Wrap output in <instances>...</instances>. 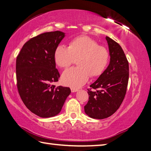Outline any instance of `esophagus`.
Returning <instances> with one entry per match:
<instances>
[{"mask_svg":"<svg viewBox=\"0 0 151 151\" xmlns=\"http://www.w3.org/2000/svg\"><path fill=\"white\" fill-rule=\"evenodd\" d=\"M70 90H71V92H76L78 90V89H76V88H71Z\"/></svg>","mask_w":151,"mask_h":151,"instance_id":"esophagus-1","label":"esophagus"}]
</instances>
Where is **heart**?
Returning a JSON list of instances; mask_svg holds the SVG:
<instances>
[{"instance_id":"1","label":"heart","mask_w":151,"mask_h":151,"mask_svg":"<svg viewBox=\"0 0 151 151\" xmlns=\"http://www.w3.org/2000/svg\"><path fill=\"white\" fill-rule=\"evenodd\" d=\"M55 63L66 68L77 58L78 66L65 70L62 74L61 81L67 86L78 88L88 81L90 75L96 77L102 75L109 60L108 50L98 45V43L88 36H78L69 42L68 47L59 45L54 51Z\"/></svg>"}]
</instances>
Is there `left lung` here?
Returning <instances> with one entry per match:
<instances>
[{
	"label": "left lung",
	"mask_w": 151,
	"mask_h": 151,
	"mask_svg": "<svg viewBox=\"0 0 151 151\" xmlns=\"http://www.w3.org/2000/svg\"><path fill=\"white\" fill-rule=\"evenodd\" d=\"M110 61L106 69L88 89L89 100L84 111L91 118L102 119L116 112L123 102L129 81V63L121 46L108 36Z\"/></svg>",
	"instance_id": "8db88e82"
}]
</instances>
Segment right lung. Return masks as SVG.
Masks as SVG:
<instances>
[{
  "mask_svg": "<svg viewBox=\"0 0 151 151\" xmlns=\"http://www.w3.org/2000/svg\"><path fill=\"white\" fill-rule=\"evenodd\" d=\"M65 37L61 31L45 32L28 41L16 59L17 87L22 100L29 111L43 118L61 112L70 89L51 83L60 75L53 54Z\"/></svg>",
  "mask_w": 151,
  "mask_h": 151,
  "instance_id": "1",
  "label": "right lung"
}]
</instances>
